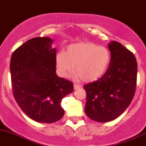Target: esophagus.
Here are the masks:
<instances>
[{"label":"esophagus","instance_id":"obj_1","mask_svg":"<svg viewBox=\"0 0 146 146\" xmlns=\"http://www.w3.org/2000/svg\"><path fill=\"white\" fill-rule=\"evenodd\" d=\"M80 87H81V85H80V84H75V83H74V90H77V89H80Z\"/></svg>","mask_w":146,"mask_h":146}]
</instances>
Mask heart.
Instances as JSON below:
<instances>
[{
    "label": "heart",
    "mask_w": 146,
    "mask_h": 146,
    "mask_svg": "<svg viewBox=\"0 0 146 146\" xmlns=\"http://www.w3.org/2000/svg\"><path fill=\"white\" fill-rule=\"evenodd\" d=\"M111 60L109 49L95 43L82 42L72 44L65 53L56 56V66L59 75L66 77L74 69L75 76L84 82H93L100 78L108 69Z\"/></svg>",
    "instance_id": "obj_1"
}]
</instances>
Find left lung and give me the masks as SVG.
Returning a JSON list of instances; mask_svg holds the SVG:
<instances>
[{"instance_id":"1","label":"left lung","mask_w":146,"mask_h":146,"mask_svg":"<svg viewBox=\"0 0 146 146\" xmlns=\"http://www.w3.org/2000/svg\"><path fill=\"white\" fill-rule=\"evenodd\" d=\"M109 67L101 78L84 85L87 94L84 111L90 119L105 123L117 118L133 99L137 84L136 59L117 41L108 44Z\"/></svg>"}]
</instances>
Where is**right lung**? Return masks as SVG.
I'll return each mask as SVG.
<instances>
[{"mask_svg": "<svg viewBox=\"0 0 146 146\" xmlns=\"http://www.w3.org/2000/svg\"><path fill=\"white\" fill-rule=\"evenodd\" d=\"M52 42L48 37L31 38L13 51L10 64L13 97L26 115L38 123L60 120L62 99L74 90L72 82L56 76Z\"/></svg>", "mask_w": 146, "mask_h": 146, "instance_id": "1", "label": "right lung"}]
</instances>
